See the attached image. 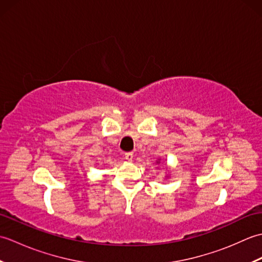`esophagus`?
I'll list each match as a JSON object with an SVG mask.
<instances>
[{
    "label": "esophagus",
    "instance_id": "obj_1",
    "mask_svg": "<svg viewBox=\"0 0 262 262\" xmlns=\"http://www.w3.org/2000/svg\"><path fill=\"white\" fill-rule=\"evenodd\" d=\"M133 158H134V153H132V152L125 153V159L127 161H133Z\"/></svg>",
    "mask_w": 262,
    "mask_h": 262
}]
</instances>
